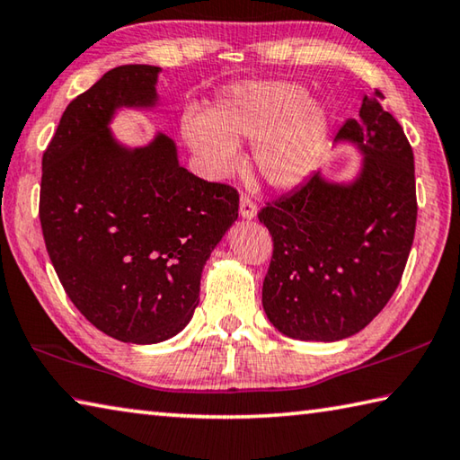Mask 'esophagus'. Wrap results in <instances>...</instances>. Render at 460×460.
I'll use <instances>...</instances> for the list:
<instances>
[{
    "mask_svg": "<svg viewBox=\"0 0 460 460\" xmlns=\"http://www.w3.org/2000/svg\"><path fill=\"white\" fill-rule=\"evenodd\" d=\"M239 213H241V217H243V219H247V221L255 219L257 207H255V203L252 201V199L245 197V195H241V199H239Z\"/></svg>",
    "mask_w": 460,
    "mask_h": 460,
    "instance_id": "1",
    "label": "esophagus"
}]
</instances>
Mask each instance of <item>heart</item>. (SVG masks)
Here are the masks:
<instances>
[{
  "mask_svg": "<svg viewBox=\"0 0 460 460\" xmlns=\"http://www.w3.org/2000/svg\"><path fill=\"white\" fill-rule=\"evenodd\" d=\"M332 135V114L294 82L265 80L231 86L207 114H187L182 138L207 179L239 164V145H252L257 172L273 189L302 187L320 169Z\"/></svg>",
  "mask_w": 460,
  "mask_h": 460,
  "instance_id": "obj_1",
  "label": "heart"
}]
</instances>
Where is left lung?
<instances>
[{"mask_svg":"<svg viewBox=\"0 0 460 460\" xmlns=\"http://www.w3.org/2000/svg\"><path fill=\"white\" fill-rule=\"evenodd\" d=\"M362 98L333 145L360 155L349 179L323 171L259 213L273 257L263 312L283 336L338 341L364 330L402 278L416 227L414 156L404 130L380 104Z\"/></svg>","mask_w":460,"mask_h":460,"instance_id":"obj_1","label":"left lung"}]
</instances>
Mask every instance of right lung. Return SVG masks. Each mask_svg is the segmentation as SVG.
Returning <instances> with one entry per match:
<instances>
[{
  "mask_svg": "<svg viewBox=\"0 0 460 460\" xmlns=\"http://www.w3.org/2000/svg\"><path fill=\"white\" fill-rule=\"evenodd\" d=\"M158 74L119 66L74 98L40 189L46 249L72 304L106 336L145 346L187 328L207 259L239 217L237 190L181 166L164 132L130 146L111 128L120 111H156Z\"/></svg>",
  "mask_w": 460,
  "mask_h": 460,
  "instance_id": "1",
  "label": "right lung"
}]
</instances>
